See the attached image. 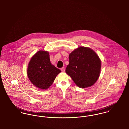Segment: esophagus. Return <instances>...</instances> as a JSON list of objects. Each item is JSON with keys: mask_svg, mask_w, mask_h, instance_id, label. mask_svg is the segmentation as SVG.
I'll return each mask as SVG.
<instances>
[{"mask_svg": "<svg viewBox=\"0 0 129 129\" xmlns=\"http://www.w3.org/2000/svg\"><path fill=\"white\" fill-rule=\"evenodd\" d=\"M61 71L62 72H65V68H64V67H62L61 69Z\"/></svg>", "mask_w": 129, "mask_h": 129, "instance_id": "1", "label": "esophagus"}]
</instances>
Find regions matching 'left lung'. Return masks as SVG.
<instances>
[{"label": "left lung", "instance_id": "8db88e82", "mask_svg": "<svg viewBox=\"0 0 129 129\" xmlns=\"http://www.w3.org/2000/svg\"><path fill=\"white\" fill-rule=\"evenodd\" d=\"M101 61L97 54L88 47L80 46L69 55L66 72L80 88L90 87L98 80Z\"/></svg>", "mask_w": 129, "mask_h": 129}]
</instances>
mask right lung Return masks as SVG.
Masks as SVG:
<instances>
[{
    "mask_svg": "<svg viewBox=\"0 0 129 129\" xmlns=\"http://www.w3.org/2000/svg\"><path fill=\"white\" fill-rule=\"evenodd\" d=\"M60 72V70L51 63L49 53L43 50L33 55L27 69V75L31 83L43 90L48 89Z\"/></svg>",
    "mask_w": 129,
    "mask_h": 129,
    "instance_id": "add662e5",
    "label": "right lung"
}]
</instances>
